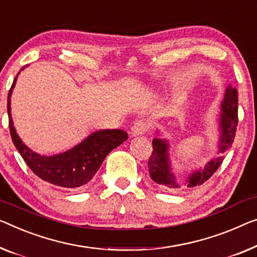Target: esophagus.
I'll return each mask as SVG.
<instances>
[{"label": "esophagus", "instance_id": "esophagus-1", "mask_svg": "<svg viewBox=\"0 0 257 257\" xmlns=\"http://www.w3.org/2000/svg\"><path fill=\"white\" fill-rule=\"evenodd\" d=\"M149 130H150V122L148 120H139L132 127V134L134 136H140L149 132Z\"/></svg>", "mask_w": 257, "mask_h": 257}]
</instances>
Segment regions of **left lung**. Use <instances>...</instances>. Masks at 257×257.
Listing matches in <instances>:
<instances>
[{
	"instance_id": "8db88e82",
	"label": "left lung",
	"mask_w": 257,
	"mask_h": 257,
	"mask_svg": "<svg viewBox=\"0 0 257 257\" xmlns=\"http://www.w3.org/2000/svg\"><path fill=\"white\" fill-rule=\"evenodd\" d=\"M219 121L221 130L219 143L220 155L206 164V166L201 172L197 171L190 174L186 181L188 187L200 186L205 181H208L223 163L224 152L232 147V143L235 137L236 125H238V91L232 89L231 85L226 89L224 100L221 102ZM152 155L148 162L150 178L158 185L163 186L164 188L170 190L179 189L181 185H180L179 180L171 172V166L170 163H168L167 142L155 139L152 141Z\"/></svg>"
}]
</instances>
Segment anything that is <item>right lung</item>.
<instances>
[{
  "label": "right lung",
  "instance_id": "add662e5",
  "mask_svg": "<svg viewBox=\"0 0 257 257\" xmlns=\"http://www.w3.org/2000/svg\"><path fill=\"white\" fill-rule=\"evenodd\" d=\"M24 68L25 66L21 70ZM17 76L15 77L8 93L7 107L11 139L26 165L37 177L61 188H78L86 185L97 173L106 156L113 149L127 141V133L120 129L99 130L91 134L87 139L72 148L71 150L52 157L40 156L31 151L25 144H23L16 134L10 113V97Z\"/></svg>",
  "mask_w": 257,
  "mask_h": 257
}]
</instances>
